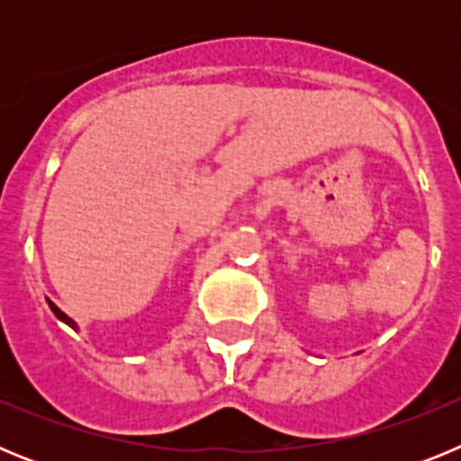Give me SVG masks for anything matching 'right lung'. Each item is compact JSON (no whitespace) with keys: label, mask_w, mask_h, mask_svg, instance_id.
Returning <instances> with one entry per match:
<instances>
[{"label":"right lung","mask_w":461,"mask_h":461,"mask_svg":"<svg viewBox=\"0 0 461 461\" xmlns=\"http://www.w3.org/2000/svg\"><path fill=\"white\" fill-rule=\"evenodd\" d=\"M48 304H50L52 313H55L57 319L62 321V323H67V325H68V328H73V330H78V323H76V321H73V319H71V316H67V313H64V312H62V309L57 307V304H55V303H50V300H48Z\"/></svg>","instance_id":"obj_1"}]
</instances>
